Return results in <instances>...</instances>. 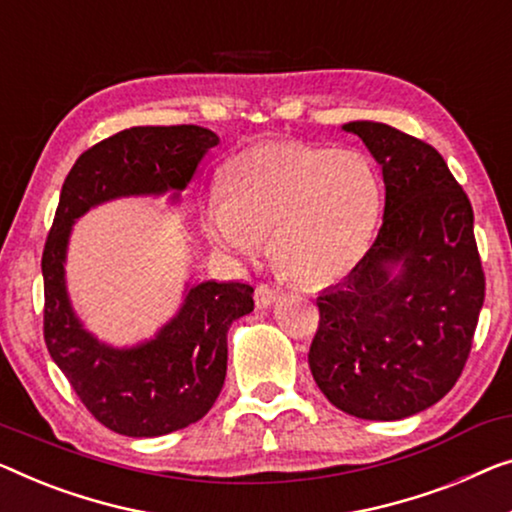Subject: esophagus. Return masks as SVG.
<instances>
[{"mask_svg": "<svg viewBox=\"0 0 512 512\" xmlns=\"http://www.w3.org/2000/svg\"><path fill=\"white\" fill-rule=\"evenodd\" d=\"M278 299H280V292L269 285H259L255 289V303L259 305V308H271V305Z\"/></svg>", "mask_w": 512, "mask_h": 512, "instance_id": "34e87169", "label": "esophagus"}]
</instances>
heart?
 <instances>
[{
  "mask_svg": "<svg viewBox=\"0 0 512 512\" xmlns=\"http://www.w3.org/2000/svg\"><path fill=\"white\" fill-rule=\"evenodd\" d=\"M213 190L204 234L234 262H255L264 239L289 276L322 285L342 276L368 241L379 211V177L358 149L271 142L243 151Z\"/></svg>",
  "mask_w": 512,
  "mask_h": 512,
  "instance_id": "obj_1",
  "label": "heart"
}]
</instances>
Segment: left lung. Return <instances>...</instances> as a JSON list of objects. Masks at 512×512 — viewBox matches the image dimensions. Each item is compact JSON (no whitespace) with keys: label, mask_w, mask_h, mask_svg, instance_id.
<instances>
[{"label":"left lung","mask_w":512,"mask_h":512,"mask_svg":"<svg viewBox=\"0 0 512 512\" xmlns=\"http://www.w3.org/2000/svg\"><path fill=\"white\" fill-rule=\"evenodd\" d=\"M386 186L377 239L322 292L308 363L333 407L400 421L455 386L485 301L474 209L430 144L379 121H349Z\"/></svg>","instance_id":"1"}]
</instances>
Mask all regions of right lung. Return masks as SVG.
<instances>
[{
    "label": "right lung",
    "mask_w": 512,
    "mask_h": 512,
    "mask_svg": "<svg viewBox=\"0 0 512 512\" xmlns=\"http://www.w3.org/2000/svg\"><path fill=\"white\" fill-rule=\"evenodd\" d=\"M218 142L202 126H133L87 149L61 186L41 259L45 345L96 421L126 437H163L207 414L225 384L227 331L253 312L255 289L248 282H186L177 315L154 338L114 347L98 340L73 308L68 241L89 209L119 197L172 193L179 202Z\"/></svg>",
    "instance_id": "obj_1"
}]
</instances>
